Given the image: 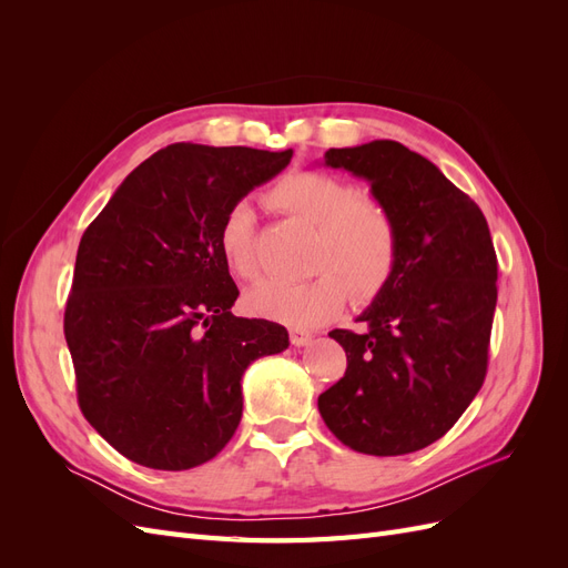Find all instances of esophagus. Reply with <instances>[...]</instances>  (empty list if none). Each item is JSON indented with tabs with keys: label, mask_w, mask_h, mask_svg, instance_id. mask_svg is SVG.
<instances>
[{
	"label": "esophagus",
	"mask_w": 568,
	"mask_h": 568,
	"mask_svg": "<svg viewBox=\"0 0 568 568\" xmlns=\"http://www.w3.org/2000/svg\"><path fill=\"white\" fill-rule=\"evenodd\" d=\"M288 338H291V343H294L296 348H305V346H311L315 336L311 332H303V329H291Z\"/></svg>",
	"instance_id": "34e87169"
}]
</instances>
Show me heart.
<instances>
[{"instance_id":"b5f03b06","label":"heart","mask_w":568,"mask_h":568,"mask_svg":"<svg viewBox=\"0 0 568 568\" xmlns=\"http://www.w3.org/2000/svg\"><path fill=\"white\" fill-rule=\"evenodd\" d=\"M282 213L315 227L311 280H263L246 294V307L296 329L332 320L348 298L369 301L388 284L398 263V227L384 205L359 186L322 170H296L270 189ZM217 251L239 280L257 274L255 217L246 201L234 203L217 227Z\"/></svg>"}]
</instances>
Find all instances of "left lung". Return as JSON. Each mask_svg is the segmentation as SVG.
<instances>
[{
	"label": "left lung",
	"mask_w": 568,
	"mask_h": 568,
	"mask_svg": "<svg viewBox=\"0 0 568 568\" xmlns=\"http://www.w3.org/2000/svg\"><path fill=\"white\" fill-rule=\"evenodd\" d=\"M324 165L369 182L398 227V263L357 317L365 332H329L348 367L317 398L320 415L357 453H417L450 432L486 379L497 303L488 222L400 142L329 149Z\"/></svg>",
	"instance_id": "8db88e82"
}]
</instances>
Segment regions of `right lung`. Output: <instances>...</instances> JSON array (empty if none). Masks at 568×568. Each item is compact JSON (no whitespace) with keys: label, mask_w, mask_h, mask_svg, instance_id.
Here are the masks:
<instances>
[{"label":"right lung","mask_w":568,"mask_h":568,"mask_svg":"<svg viewBox=\"0 0 568 568\" xmlns=\"http://www.w3.org/2000/svg\"><path fill=\"white\" fill-rule=\"evenodd\" d=\"M294 151L170 144L115 189L84 230L63 332L84 419L128 459L184 471L242 422V379L288 348L267 320L234 317L217 251L222 215Z\"/></svg>","instance_id":"obj_1"}]
</instances>
